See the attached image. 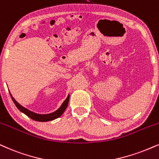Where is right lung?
Instances as JSON below:
<instances>
[{
  "label": "right lung",
  "instance_id": "right-lung-1",
  "mask_svg": "<svg viewBox=\"0 0 159 159\" xmlns=\"http://www.w3.org/2000/svg\"><path fill=\"white\" fill-rule=\"evenodd\" d=\"M10 95H11V93H10ZM11 97L12 98V100H13L14 104L16 105V107H17V109L20 111V112H23L24 114H25L27 116H28L30 118L33 119V120L36 121H40V122H47V121L52 120L57 118V117H59L60 116H61V115H63V113L64 112L66 109L67 108L68 104H69V95L68 97L66 98V99L64 101V102L63 103V104L61 105V107H60L57 111H55V112L52 113H50V114L39 115V114H36V113L30 112V110H27V109L25 108V107H22L21 105L18 104V103L16 102L15 99L12 97L11 95Z\"/></svg>",
  "mask_w": 159,
  "mask_h": 159
}]
</instances>
